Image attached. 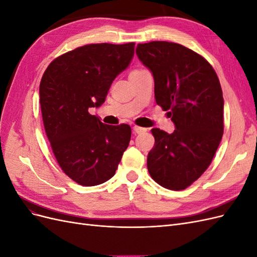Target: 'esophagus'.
I'll return each instance as SVG.
<instances>
[{
    "label": "esophagus",
    "mask_w": 257,
    "mask_h": 257,
    "mask_svg": "<svg viewBox=\"0 0 257 257\" xmlns=\"http://www.w3.org/2000/svg\"><path fill=\"white\" fill-rule=\"evenodd\" d=\"M133 130H134L136 134H142V133H145V132H147V128L141 127V126H136V125L133 127Z\"/></svg>",
    "instance_id": "obj_1"
}]
</instances>
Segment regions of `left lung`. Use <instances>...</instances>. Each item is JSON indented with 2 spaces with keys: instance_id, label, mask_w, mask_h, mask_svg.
<instances>
[{
  "instance_id": "left-lung-1",
  "label": "left lung",
  "mask_w": 257,
  "mask_h": 257,
  "mask_svg": "<svg viewBox=\"0 0 257 257\" xmlns=\"http://www.w3.org/2000/svg\"><path fill=\"white\" fill-rule=\"evenodd\" d=\"M136 54L152 73L155 102L176 127L172 134L151 130L155 144L148 154V172L163 188L184 190L205 173L221 143L219 78L206 59L180 44H138Z\"/></svg>"
}]
</instances>
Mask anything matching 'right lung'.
Returning a JSON list of instances; mask_svg holds the SVG:
<instances>
[{
  "label": "right lung",
  "instance_id": "1",
  "mask_svg": "<svg viewBox=\"0 0 257 257\" xmlns=\"http://www.w3.org/2000/svg\"><path fill=\"white\" fill-rule=\"evenodd\" d=\"M134 47V43L85 45L53 60L43 75L46 134L62 170L80 185L109 180L128 147L130 125H107L89 108L105 102L115 77L128 67Z\"/></svg>",
  "mask_w": 257,
  "mask_h": 257
}]
</instances>
